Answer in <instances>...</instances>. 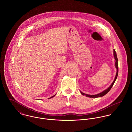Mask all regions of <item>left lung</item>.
Listing matches in <instances>:
<instances>
[{
    "label": "left lung",
    "instance_id": "8db88e82",
    "mask_svg": "<svg viewBox=\"0 0 132 132\" xmlns=\"http://www.w3.org/2000/svg\"><path fill=\"white\" fill-rule=\"evenodd\" d=\"M113 54H114V58H115V67H116V69H117V72H116V76H115V79H114V81H113V82L112 83V84L110 85V86L109 87V88H107L106 89H105V90H104L103 92H102V93H100V94H95V95H89V94H84V93H82V92H81V94L82 95H86V96H87V97H92V98H96V97H102V96H104V95H105V94H106L107 93H108L109 91H110V90L111 89V88H112V86H113V85H114V82H115V81H116V79H117V76H118V58H117V54H116V51H115V50H113Z\"/></svg>",
    "mask_w": 132,
    "mask_h": 132
}]
</instances>
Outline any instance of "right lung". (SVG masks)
<instances>
[{
    "mask_svg": "<svg viewBox=\"0 0 132 132\" xmlns=\"http://www.w3.org/2000/svg\"><path fill=\"white\" fill-rule=\"evenodd\" d=\"M55 95H53V96H51V97H50V98H52V97H54V96H55Z\"/></svg>",
    "mask_w": 132,
    "mask_h": 132,
    "instance_id": "right-lung-1",
    "label": "right lung"
}]
</instances>
